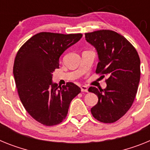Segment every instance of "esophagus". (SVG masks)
Segmentation results:
<instances>
[{"label":"esophagus","mask_w":150,"mask_h":150,"mask_svg":"<svg viewBox=\"0 0 150 150\" xmlns=\"http://www.w3.org/2000/svg\"><path fill=\"white\" fill-rule=\"evenodd\" d=\"M81 90L82 92H88V88L86 86H81Z\"/></svg>","instance_id":"34e87169"}]
</instances>
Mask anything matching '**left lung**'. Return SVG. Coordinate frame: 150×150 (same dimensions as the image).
I'll use <instances>...</instances> for the list:
<instances>
[{
  "instance_id": "left-lung-1",
  "label": "left lung",
  "mask_w": 150,
  "mask_h": 150,
  "mask_svg": "<svg viewBox=\"0 0 150 150\" xmlns=\"http://www.w3.org/2000/svg\"><path fill=\"white\" fill-rule=\"evenodd\" d=\"M85 39L98 54L96 72L109 77L105 89H88L98 97L91 113L100 122L112 123L129 110L136 97L140 78V57L125 38L113 31L86 33Z\"/></svg>"
}]
</instances>
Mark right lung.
Instances as JSON below:
<instances>
[{
	"label": "right lung",
	"mask_w": 150,
	"mask_h": 150,
	"mask_svg": "<svg viewBox=\"0 0 150 150\" xmlns=\"http://www.w3.org/2000/svg\"><path fill=\"white\" fill-rule=\"evenodd\" d=\"M81 37V34L40 32L28 39L16 56L13 75L21 102L28 114L44 125L62 122L71 101L81 92L72 82L58 86L52 76L59 69L60 56Z\"/></svg>",
	"instance_id": "add662e5"
}]
</instances>
